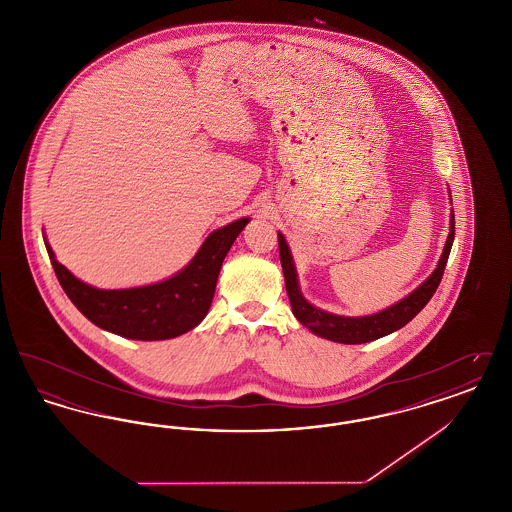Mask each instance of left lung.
I'll return each instance as SVG.
<instances>
[{
	"label": "left lung",
	"instance_id": "1",
	"mask_svg": "<svg viewBox=\"0 0 512 512\" xmlns=\"http://www.w3.org/2000/svg\"><path fill=\"white\" fill-rule=\"evenodd\" d=\"M453 240H455V215H451V232H449L447 244L443 247V255L439 259L438 268L432 272V276L422 286H418L409 297H405L403 301H399L397 305H393L382 313H376L370 317L351 318L324 313L303 299V295L299 292V286H297V274L293 267L292 253L288 249L284 236L278 234L280 263L284 270L286 292H288L290 303H292L293 315L303 326H307L320 338L338 341V343H366V341L388 336L391 332L403 328L407 322H411L432 299V295L436 293L439 282H441Z\"/></svg>",
	"mask_w": 512,
	"mask_h": 512
}]
</instances>
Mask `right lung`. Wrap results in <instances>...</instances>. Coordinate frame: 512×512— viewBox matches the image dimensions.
I'll return each instance as SVG.
<instances>
[{
	"label": "right lung",
	"instance_id": "1",
	"mask_svg": "<svg viewBox=\"0 0 512 512\" xmlns=\"http://www.w3.org/2000/svg\"><path fill=\"white\" fill-rule=\"evenodd\" d=\"M249 220L215 230L192 263L169 280L132 290L92 288L63 267L51 247L49 259L74 307L96 326L130 340H169L197 326L211 307L222 261Z\"/></svg>",
	"mask_w": 512,
	"mask_h": 512
}]
</instances>
